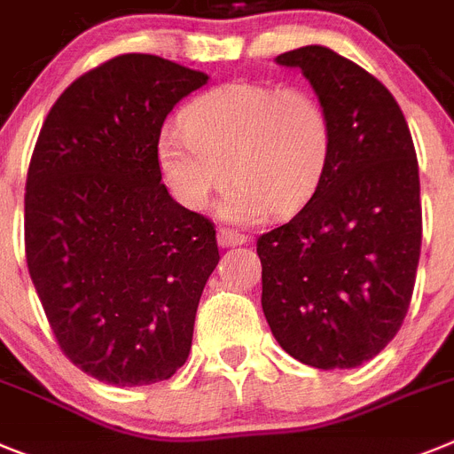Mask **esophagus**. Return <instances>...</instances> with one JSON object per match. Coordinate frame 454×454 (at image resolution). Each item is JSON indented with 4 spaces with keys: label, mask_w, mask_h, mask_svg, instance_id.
Wrapping results in <instances>:
<instances>
[{
    "label": "esophagus",
    "mask_w": 454,
    "mask_h": 454,
    "mask_svg": "<svg viewBox=\"0 0 454 454\" xmlns=\"http://www.w3.org/2000/svg\"><path fill=\"white\" fill-rule=\"evenodd\" d=\"M250 241L246 234H239V231L230 230V227H223L218 230V243L223 247H234V246H246Z\"/></svg>",
    "instance_id": "esophagus-1"
}]
</instances>
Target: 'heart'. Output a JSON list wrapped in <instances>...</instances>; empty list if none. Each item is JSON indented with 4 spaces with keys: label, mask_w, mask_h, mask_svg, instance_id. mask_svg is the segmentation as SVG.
<instances>
[{
    "label": "heart",
    "mask_w": 454,
    "mask_h": 454,
    "mask_svg": "<svg viewBox=\"0 0 454 454\" xmlns=\"http://www.w3.org/2000/svg\"><path fill=\"white\" fill-rule=\"evenodd\" d=\"M331 153V114L315 94L247 80L192 100L184 128L168 126L156 145L162 176L185 208H207L227 176L234 179L220 215L239 224L305 207Z\"/></svg>",
    "instance_id": "obj_1"
}]
</instances>
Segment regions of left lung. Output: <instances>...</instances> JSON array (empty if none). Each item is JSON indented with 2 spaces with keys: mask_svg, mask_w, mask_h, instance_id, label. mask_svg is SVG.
Here are the masks:
<instances>
[{
  "mask_svg": "<svg viewBox=\"0 0 454 454\" xmlns=\"http://www.w3.org/2000/svg\"><path fill=\"white\" fill-rule=\"evenodd\" d=\"M331 114L333 153L315 195L257 239L262 308L286 354L348 370L397 335L420 259L418 158L388 89L324 45L278 57Z\"/></svg>",
  "mask_w": 454,
  "mask_h": 454,
  "instance_id": "left-lung-1",
  "label": "left lung"
}]
</instances>
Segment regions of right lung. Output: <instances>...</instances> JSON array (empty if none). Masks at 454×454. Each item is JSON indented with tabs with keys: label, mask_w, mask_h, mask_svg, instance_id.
<instances>
[{
	"label": "right lung",
	"mask_w": 454,
	"mask_h": 454,
	"mask_svg": "<svg viewBox=\"0 0 454 454\" xmlns=\"http://www.w3.org/2000/svg\"><path fill=\"white\" fill-rule=\"evenodd\" d=\"M207 80L156 54H119L43 121L27 172V269L64 356L98 381H165L190 354L218 241L211 220L172 200L156 145Z\"/></svg>",
	"instance_id": "right-lung-1"
}]
</instances>
